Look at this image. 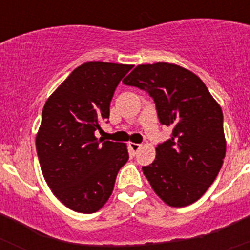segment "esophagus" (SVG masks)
I'll return each mask as SVG.
<instances>
[{"label": "esophagus", "instance_id": "esophagus-1", "mask_svg": "<svg viewBox=\"0 0 250 250\" xmlns=\"http://www.w3.org/2000/svg\"><path fill=\"white\" fill-rule=\"evenodd\" d=\"M140 144H135V143H129V147L131 149L132 152H136L139 149H140Z\"/></svg>", "mask_w": 250, "mask_h": 250}]
</instances>
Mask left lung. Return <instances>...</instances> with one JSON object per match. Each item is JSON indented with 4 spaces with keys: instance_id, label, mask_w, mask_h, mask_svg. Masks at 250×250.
Listing matches in <instances>:
<instances>
[{
    "instance_id": "1",
    "label": "left lung",
    "mask_w": 250,
    "mask_h": 250,
    "mask_svg": "<svg viewBox=\"0 0 250 250\" xmlns=\"http://www.w3.org/2000/svg\"><path fill=\"white\" fill-rule=\"evenodd\" d=\"M123 83L147 92L161 125L173 127L169 140L158 144L155 160L143 167L151 188L170 207L196 202L225 156L220 106L199 77L173 63L139 65Z\"/></svg>"
}]
</instances>
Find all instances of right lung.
I'll use <instances>...</instances> for the list:
<instances>
[{"instance_id":"1","label":"right lung","mask_w":250,"mask_h":250,"mask_svg":"<svg viewBox=\"0 0 250 250\" xmlns=\"http://www.w3.org/2000/svg\"><path fill=\"white\" fill-rule=\"evenodd\" d=\"M131 65L91 61L75 68L46 101L36 136L43 178L57 199L77 213L98 211L129 159L124 143L95 138L107 123L115 89Z\"/></svg>"}]
</instances>
